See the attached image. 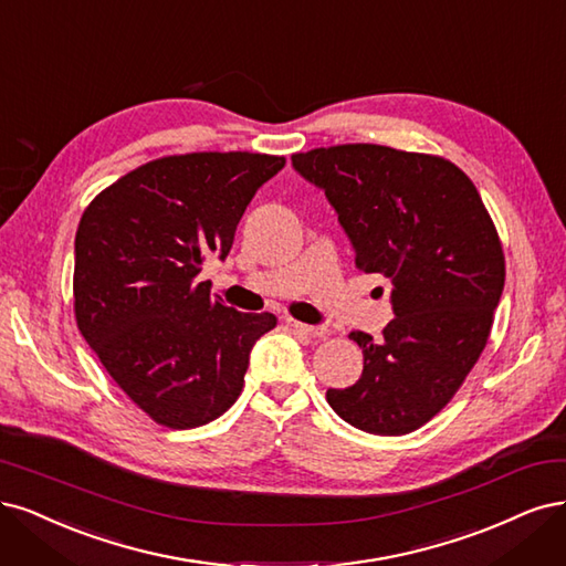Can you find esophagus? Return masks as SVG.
I'll return each instance as SVG.
<instances>
[{
	"label": "esophagus",
	"instance_id": "34e87169",
	"mask_svg": "<svg viewBox=\"0 0 566 566\" xmlns=\"http://www.w3.org/2000/svg\"><path fill=\"white\" fill-rule=\"evenodd\" d=\"M285 325L290 329H295V333L300 335H306V337H325L327 335V327H318V325H306V323H300L295 318H285Z\"/></svg>",
	"mask_w": 566,
	"mask_h": 566
}]
</instances>
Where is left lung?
<instances>
[{"label":"left lung","mask_w":566,"mask_h":566,"mask_svg":"<svg viewBox=\"0 0 566 566\" xmlns=\"http://www.w3.org/2000/svg\"><path fill=\"white\" fill-rule=\"evenodd\" d=\"M325 189L365 274L394 281L381 339L350 333L363 375L329 407L375 436H405L450 402L490 339L505 281L494 220L473 180L436 154L354 143L292 154Z\"/></svg>","instance_id":"8db88e82"}]
</instances>
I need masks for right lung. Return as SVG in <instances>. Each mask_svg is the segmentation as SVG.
I'll use <instances>...</instances> for the list:
<instances>
[{
  "label": "right lung",
  "instance_id": "obj_1",
  "mask_svg": "<svg viewBox=\"0 0 566 566\" xmlns=\"http://www.w3.org/2000/svg\"><path fill=\"white\" fill-rule=\"evenodd\" d=\"M285 166L258 151L172 154L86 206L74 239V318L116 386L166 428L216 421L243 391L276 316L241 314L197 283L227 258L255 191Z\"/></svg>",
  "mask_w": 566,
  "mask_h": 566
}]
</instances>
